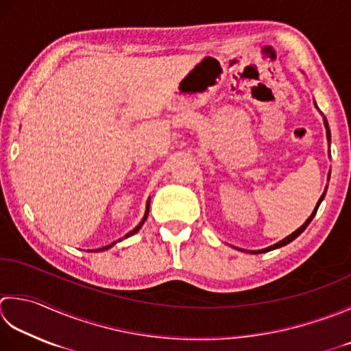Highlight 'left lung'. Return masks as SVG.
<instances>
[{
    "label": "left lung",
    "instance_id": "1",
    "mask_svg": "<svg viewBox=\"0 0 351 351\" xmlns=\"http://www.w3.org/2000/svg\"><path fill=\"white\" fill-rule=\"evenodd\" d=\"M317 106V105H315ZM324 126H326V132H327V140L330 141V129H328V123H327V120H326V117H324ZM328 180H330V171H328ZM326 190H327V187H326ZM324 196H326V191L324 193L321 195V197H319V201H318V204H317V207H315V210H313V213L311 216H308V219L307 221L300 226V228L297 230V231H293L291 236H287V237H285L283 240H280L278 243H276V245H272V246H269V248H265V250H260V251H250V252H252V254H260V252H267V251H272V250H277V248H281V246H285V245H287V243H291L292 240H295L297 239L301 232H303L306 228H307V225L312 222V219L315 217V215H317V211H318V207H319V204L322 202V199H324Z\"/></svg>",
    "mask_w": 351,
    "mask_h": 351
}]
</instances>
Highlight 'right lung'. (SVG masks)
I'll return each mask as SVG.
<instances>
[{
    "label": "right lung",
    "instance_id": "right-lung-1",
    "mask_svg": "<svg viewBox=\"0 0 351 351\" xmlns=\"http://www.w3.org/2000/svg\"><path fill=\"white\" fill-rule=\"evenodd\" d=\"M149 205H150V199H147V205H146V213H144V217L141 219V222H140L138 225H136V226H135V228H134L132 231H130V232H128V234L125 236V239H128V237H130V236H134L136 231H140V228H141V226H143V223H144V222H146V219H147V215H149ZM120 240H121V239H120ZM120 240H119V242H120ZM115 243H117V242H112L111 245H108V246H103V248H99V250H95V251H105V250H109V248H111V246H112V245H115Z\"/></svg>",
    "mask_w": 351,
    "mask_h": 351
}]
</instances>
